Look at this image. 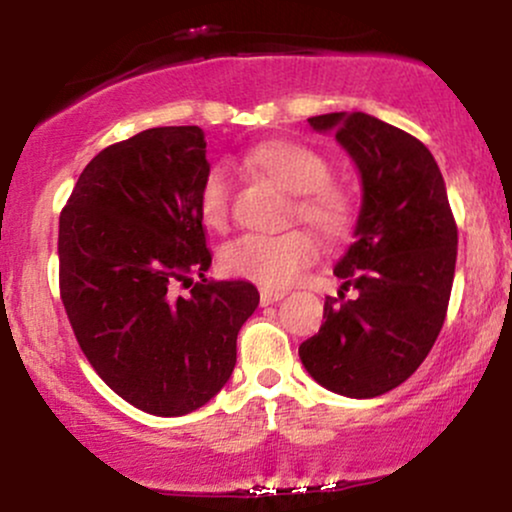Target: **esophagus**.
<instances>
[{
    "label": "esophagus",
    "mask_w": 512,
    "mask_h": 512,
    "mask_svg": "<svg viewBox=\"0 0 512 512\" xmlns=\"http://www.w3.org/2000/svg\"><path fill=\"white\" fill-rule=\"evenodd\" d=\"M286 296V291H279V289H262L260 291V301L262 305H272L276 301H281V298Z\"/></svg>",
    "instance_id": "obj_1"
}]
</instances>
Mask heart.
<instances>
[{
  "label": "heart",
  "instance_id": "b5f03b06",
  "mask_svg": "<svg viewBox=\"0 0 512 512\" xmlns=\"http://www.w3.org/2000/svg\"><path fill=\"white\" fill-rule=\"evenodd\" d=\"M245 163L289 192V221H303L330 243L351 236L356 226V197L344 182L332 180V166L320 151L301 142L272 139L257 144ZM199 214L209 228H226L228 175L211 168L199 185ZM317 240L305 228H289L279 236H243L221 250V264L228 274L257 281L262 286H286L317 260Z\"/></svg>",
  "mask_w": 512,
  "mask_h": 512
}]
</instances>
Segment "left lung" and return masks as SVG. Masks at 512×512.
<instances>
[{
	"label": "left lung",
	"instance_id": "left-lung-1",
	"mask_svg": "<svg viewBox=\"0 0 512 512\" xmlns=\"http://www.w3.org/2000/svg\"><path fill=\"white\" fill-rule=\"evenodd\" d=\"M334 129L363 180L356 243L334 267L320 332L298 346L327 390L368 399L395 390L424 363L448 315L457 223L436 158L404 129L366 113L308 117ZM357 289L346 299L343 291Z\"/></svg>",
	"mask_w": 512,
	"mask_h": 512
}]
</instances>
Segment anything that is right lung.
Listing matches in <instances>:
<instances>
[{
	"label": "right lung",
	"mask_w": 512,
	"mask_h": 512,
	"mask_svg": "<svg viewBox=\"0 0 512 512\" xmlns=\"http://www.w3.org/2000/svg\"><path fill=\"white\" fill-rule=\"evenodd\" d=\"M207 173L202 129H144L88 163L60 214V296L76 342L110 390L154 416L190 414L226 385L260 303L248 281L204 276Z\"/></svg>",
	"instance_id": "obj_1"
}]
</instances>
